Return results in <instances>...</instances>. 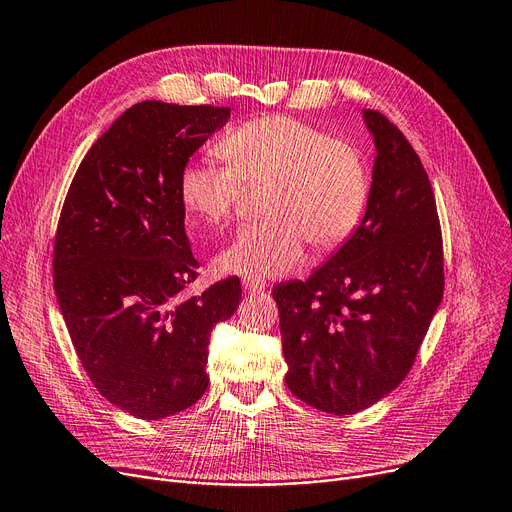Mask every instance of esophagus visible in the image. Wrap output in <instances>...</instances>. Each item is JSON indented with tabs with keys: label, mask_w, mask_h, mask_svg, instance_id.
I'll return each instance as SVG.
<instances>
[{
	"label": "esophagus",
	"mask_w": 512,
	"mask_h": 512,
	"mask_svg": "<svg viewBox=\"0 0 512 512\" xmlns=\"http://www.w3.org/2000/svg\"><path fill=\"white\" fill-rule=\"evenodd\" d=\"M264 281L260 279H243V289H246V294H260L264 291Z\"/></svg>",
	"instance_id": "1"
}]
</instances>
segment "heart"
I'll return each mask as SVG.
<instances>
[{
	"instance_id": "heart-1",
	"label": "heart",
	"mask_w": 512,
	"mask_h": 512,
	"mask_svg": "<svg viewBox=\"0 0 512 512\" xmlns=\"http://www.w3.org/2000/svg\"><path fill=\"white\" fill-rule=\"evenodd\" d=\"M228 162L189 160L179 173L185 210L208 227L233 216L243 183L262 185L260 223L243 227L216 258V269L246 279L291 273L316 250H333L358 227L369 200V173L354 145L329 139L294 116H262L218 143Z\"/></svg>"
}]
</instances>
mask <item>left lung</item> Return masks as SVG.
Returning <instances> with one entry per match:
<instances>
[{
    "label": "left lung",
    "instance_id": "obj_1",
    "mask_svg": "<svg viewBox=\"0 0 512 512\" xmlns=\"http://www.w3.org/2000/svg\"><path fill=\"white\" fill-rule=\"evenodd\" d=\"M362 118L377 156L360 225L306 281L273 289L289 392L339 417L404 381L444 296L442 229L425 168L381 112Z\"/></svg>",
    "mask_w": 512,
    "mask_h": 512
}]
</instances>
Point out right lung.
Segmentation results:
<instances>
[{
  "label": "right lung",
  "mask_w": 512,
  "mask_h": 512,
  "mask_svg": "<svg viewBox=\"0 0 512 512\" xmlns=\"http://www.w3.org/2000/svg\"><path fill=\"white\" fill-rule=\"evenodd\" d=\"M229 116L156 100L131 106L91 145L62 206L54 289L72 346L97 392L143 421L204 396L210 331L241 300L237 277L185 296L200 264L179 173Z\"/></svg>",
  "instance_id": "right-lung-1"
}]
</instances>
